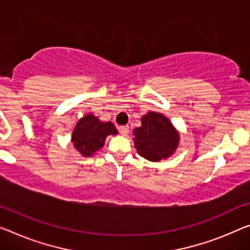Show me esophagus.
Masks as SVG:
<instances>
[{
	"label": "esophagus",
	"mask_w": 250,
	"mask_h": 250,
	"mask_svg": "<svg viewBox=\"0 0 250 250\" xmlns=\"http://www.w3.org/2000/svg\"><path fill=\"white\" fill-rule=\"evenodd\" d=\"M120 133L122 134V135H124V136H126L128 134V130H129V127H128V125H124V126H120Z\"/></svg>",
	"instance_id": "obj_1"
}]
</instances>
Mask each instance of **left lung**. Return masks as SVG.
<instances>
[{
  "mask_svg": "<svg viewBox=\"0 0 250 250\" xmlns=\"http://www.w3.org/2000/svg\"><path fill=\"white\" fill-rule=\"evenodd\" d=\"M134 144L144 159L157 162L173 154L179 134L162 114L148 113L142 117V126L134 129Z\"/></svg>",
  "mask_w": 250,
  "mask_h": 250,
  "instance_id": "8db88e82",
  "label": "left lung"
}]
</instances>
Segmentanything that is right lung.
<instances>
[{"label": "right lung", "instance_id": "right-lung-1", "mask_svg": "<svg viewBox=\"0 0 250 250\" xmlns=\"http://www.w3.org/2000/svg\"><path fill=\"white\" fill-rule=\"evenodd\" d=\"M114 134H117V130L112 123H102L94 115H87L77 123L72 143L83 156H90L103 146L107 135Z\"/></svg>", "mask_w": 250, "mask_h": 250}]
</instances>
